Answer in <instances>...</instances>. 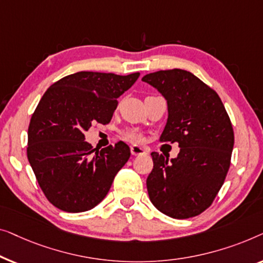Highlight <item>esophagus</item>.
Masks as SVG:
<instances>
[{
    "mask_svg": "<svg viewBox=\"0 0 263 263\" xmlns=\"http://www.w3.org/2000/svg\"><path fill=\"white\" fill-rule=\"evenodd\" d=\"M131 154L133 156H139V155H145L146 150L145 147L139 146V145H132L131 146Z\"/></svg>",
    "mask_w": 263,
    "mask_h": 263,
    "instance_id": "obj_1",
    "label": "esophagus"
}]
</instances>
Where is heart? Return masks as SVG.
<instances>
[{
    "mask_svg": "<svg viewBox=\"0 0 263 263\" xmlns=\"http://www.w3.org/2000/svg\"><path fill=\"white\" fill-rule=\"evenodd\" d=\"M125 136H126V138L135 140V142H139V140H142V135L135 130H130V131L125 132Z\"/></svg>",
    "mask_w": 263,
    "mask_h": 263,
    "instance_id": "heart-1",
    "label": "heart"
}]
</instances>
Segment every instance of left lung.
Segmentation results:
<instances>
[{
	"mask_svg": "<svg viewBox=\"0 0 263 263\" xmlns=\"http://www.w3.org/2000/svg\"><path fill=\"white\" fill-rule=\"evenodd\" d=\"M142 81L167 100L168 119L160 140L180 147L172 160L151 154L150 200L175 219L198 216L212 204L230 167L235 140L230 118L216 91L186 70H161Z\"/></svg>",
	"mask_w": 263,
	"mask_h": 263,
	"instance_id": "8db88e82",
	"label": "left lung"
}]
</instances>
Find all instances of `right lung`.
<instances>
[{"instance_id": "1", "label": "right lung", "mask_w": 263, "mask_h": 263, "mask_svg": "<svg viewBox=\"0 0 263 263\" xmlns=\"http://www.w3.org/2000/svg\"><path fill=\"white\" fill-rule=\"evenodd\" d=\"M140 73L80 71L45 91L28 126L27 157L42 191L65 212H84L103 200L117 173L130 158L123 142L93 155L84 132L93 123L108 124L117 99Z\"/></svg>"}]
</instances>
